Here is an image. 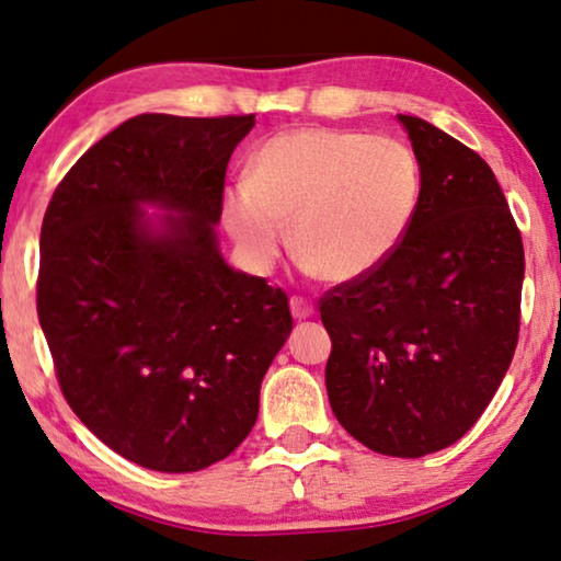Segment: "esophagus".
I'll list each match as a JSON object with an SVG mask.
<instances>
[{"mask_svg": "<svg viewBox=\"0 0 561 561\" xmlns=\"http://www.w3.org/2000/svg\"><path fill=\"white\" fill-rule=\"evenodd\" d=\"M289 308H293L295 320H305V318H310L312 312H316V308H312V302L302 300V297H293V302H289Z\"/></svg>", "mask_w": 561, "mask_h": 561, "instance_id": "esophagus-1", "label": "esophagus"}]
</instances>
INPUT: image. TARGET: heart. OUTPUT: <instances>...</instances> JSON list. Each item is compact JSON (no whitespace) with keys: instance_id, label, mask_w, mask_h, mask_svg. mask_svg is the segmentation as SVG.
I'll list each match as a JSON object with an SVG mask.
<instances>
[{"instance_id":"1","label":"heart","mask_w":561,"mask_h":561,"mask_svg":"<svg viewBox=\"0 0 561 561\" xmlns=\"http://www.w3.org/2000/svg\"><path fill=\"white\" fill-rule=\"evenodd\" d=\"M423 199L413 148L358 130L276 133L249 161V184L222 194V222L245 264L266 272L287 245L310 272L358 282L394 256Z\"/></svg>"}]
</instances>
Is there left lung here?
<instances>
[{"instance_id":"obj_1","label":"left lung","mask_w":561,"mask_h":561,"mask_svg":"<svg viewBox=\"0 0 561 561\" xmlns=\"http://www.w3.org/2000/svg\"><path fill=\"white\" fill-rule=\"evenodd\" d=\"M423 199L394 256L328 289V400L356 442L387 457L442 451L477 423L518 343L524 241L495 174L436 125L398 115Z\"/></svg>"}]
</instances>
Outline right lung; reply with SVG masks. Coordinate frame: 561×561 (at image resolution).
Masks as SVG:
<instances>
[{
    "label": "right lung",
    "mask_w": 561,
    "mask_h": 561,
    "mask_svg": "<svg viewBox=\"0 0 561 561\" xmlns=\"http://www.w3.org/2000/svg\"><path fill=\"white\" fill-rule=\"evenodd\" d=\"M253 117L125 119L43 218L37 318L64 398L102 444L156 472H199L238 449L293 333L287 295L230 268L215 236Z\"/></svg>",
    "instance_id": "right-lung-1"
}]
</instances>
